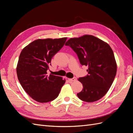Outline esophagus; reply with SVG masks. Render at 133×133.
<instances>
[{
  "label": "esophagus",
  "instance_id": "obj_1",
  "mask_svg": "<svg viewBox=\"0 0 133 133\" xmlns=\"http://www.w3.org/2000/svg\"><path fill=\"white\" fill-rule=\"evenodd\" d=\"M69 80V82H74L75 80H76V77H74L73 78H71V79H68Z\"/></svg>",
  "mask_w": 133,
  "mask_h": 133
}]
</instances>
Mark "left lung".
<instances>
[{
	"label": "left lung",
	"instance_id": "8db88e82",
	"mask_svg": "<svg viewBox=\"0 0 133 133\" xmlns=\"http://www.w3.org/2000/svg\"><path fill=\"white\" fill-rule=\"evenodd\" d=\"M70 46L78 55L80 64L88 66V75L78 79L83 90L78 97L86 102H94L105 95L113 82L117 65L113 51L109 44L91 35L70 38Z\"/></svg>",
	"mask_w": 133,
	"mask_h": 133
}]
</instances>
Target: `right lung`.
<instances>
[{"instance_id":"obj_1","label":"right lung","mask_w":133,"mask_h":133,"mask_svg":"<svg viewBox=\"0 0 133 133\" xmlns=\"http://www.w3.org/2000/svg\"><path fill=\"white\" fill-rule=\"evenodd\" d=\"M67 38L39 39L23 49L17 66L19 81L26 93L39 103L58 97L65 79L47 75L51 60L65 44Z\"/></svg>"}]
</instances>
